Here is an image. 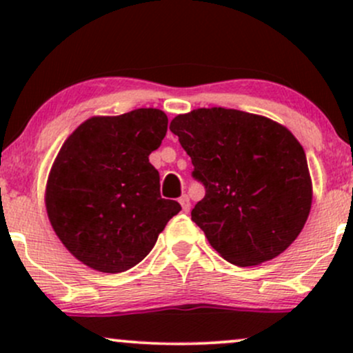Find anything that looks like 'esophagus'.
<instances>
[{"instance_id": "34e87169", "label": "esophagus", "mask_w": 353, "mask_h": 353, "mask_svg": "<svg viewBox=\"0 0 353 353\" xmlns=\"http://www.w3.org/2000/svg\"><path fill=\"white\" fill-rule=\"evenodd\" d=\"M179 204L182 208V212H189V210H190V201H189V197L185 196V194H184V196H181Z\"/></svg>"}]
</instances>
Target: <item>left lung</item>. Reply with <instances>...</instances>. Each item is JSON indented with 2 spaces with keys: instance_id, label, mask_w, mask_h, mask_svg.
<instances>
[{
  "instance_id": "1",
  "label": "left lung",
  "mask_w": 353,
  "mask_h": 353,
  "mask_svg": "<svg viewBox=\"0 0 353 353\" xmlns=\"http://www.w3.org/2000/svg\"><path fill=\"white\" fill-rule=\"evenodd\" d=\"M169 129L205 188L190 216L209 244L239 267L282 254L305 225L312 179L303 148L285 125L225 108H201Z\"/></svg>"
}]
</instances>
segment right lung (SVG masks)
I'll return each instance as SVG.
<instances>
[{"mask_svg": "<svg viewBox=\"0 0 353 353\" xmlns=\"http://www.w3.org/2000/svg\"><path fill=\"white\" fill-rule=\"evenodd\" d=\"M168 132L161 109L89 117L61 145L48 176L46 210L56 236L91 269L117 274L151 252L179 202L163 199L149 163Z\"/></svg>", "mask_w": 353, "mask_h": 353, "instance_id": "obj_1", "label": "right lung"}]
</instances>
